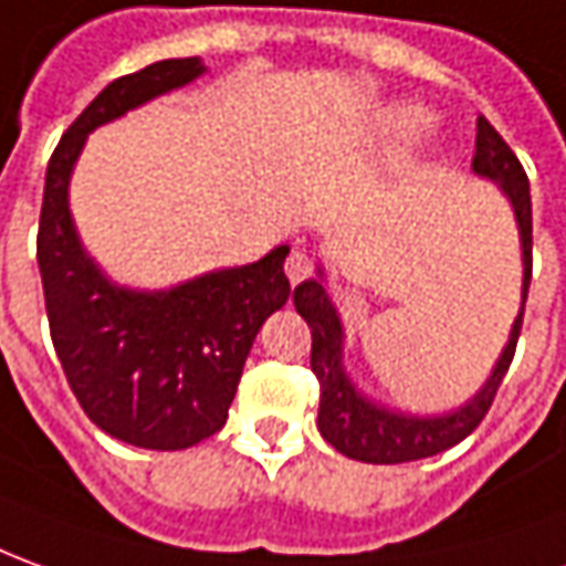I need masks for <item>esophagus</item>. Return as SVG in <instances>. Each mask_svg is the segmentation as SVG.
<instances>
[{
  "mask_svg": "<svg viewBox=\"0 0 566 566\" xmlns=\"http://www.w3.org/2000/svg\"><path fill=\"white\" fill-rule=\"evenodd\" d=\"M311 274H314V261H311V255L302 252V249H292L290 259H286V276H290L292 286L307 280Z\"/></svg>",
  "mask_w": 566,
  "mask_h": 566,
  "instance_id": "esophagus-1",
  "label": "esophagus"
}]
</instances>
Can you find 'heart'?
Returning <instances> with one entry per match:
<instances>
[{
  "instance_id": "obj_1",
  "label": "heart",
  "mask_w": 566,
  "mask_h": 566,
  "mask_svg": "<svg viewBox=\"0 0 566 566\" xmlns=\"http://www.w3.org/2000/svg\"><path fill=\"white\" fill-rule=\"evenodd\" d=\"M395 126L400 128V132H412V128L422 126V113L416 111H400L395 116Z\"/></svg>"
}]
</instances>
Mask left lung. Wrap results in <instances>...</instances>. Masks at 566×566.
I'll return each mask as SVG.
<instances>
[{
    "mask_svg": "<svg viewBox=\"0 0 566 566\" xmlns=\"http://www.w3.org/2000/svg\"><path fill=\"white\" fill-rule=\"evenodd\" d=\"M471 169L484 175L490 181L502 187L509 197L521 231V255H524V286H521V314L512 326L509 345L499 357L496 369L490 373L486 385L471 397L465 407L443 412V416H407L395 412L364 397L345 373L342 364V321L335 314L329 292L323 286L321 276H311L298 283L292 292L295 311L305 317L311 326V369L321 381V412H317V428L326 443L357 462H373V465H397V462H416L428 459L465 440L484 422L486 409L493 407L499 385L505 379L512 366L517 335L524 323V305H527L530 274H533V206H530V181L521 159L502 142L496 128L478 116V138H474V159Z\"/></svg>",
    "mask_w": 566,
    "mask_h": 566,
    "instance_id": "left-lung-1",
    "label": "left lung"
}]
</instances>
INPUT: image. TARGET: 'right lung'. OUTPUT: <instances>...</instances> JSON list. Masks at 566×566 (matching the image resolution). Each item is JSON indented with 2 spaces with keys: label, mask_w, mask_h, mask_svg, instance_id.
<instances>
[{
  "label": "right lung",
  "mask_w": 566,
  "mask_h": 566,
  "mask_svg": "<svg viewBox=\"0 0 566 566\" xmlns=\"http://www.w3.org/2000/svg\"><path fill=\"white\" fill-rule=\"evenodd\" d=\"M171 57L113 80L73 119L45 171L36 261L57 360L85 416L144 450H187L228 422L261 323L290 298V245L166 292L116 286L85 255L67 187L88 132L202 73Z\"/></svg>",
  "instance_id": "right-lung-1"
}]
</instances>
